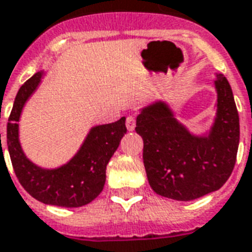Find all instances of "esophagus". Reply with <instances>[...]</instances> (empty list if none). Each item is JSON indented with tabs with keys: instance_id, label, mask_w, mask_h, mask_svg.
Here are the masks:
<instances>
[{
	"instance_id": "34e87169",
	"label": "esophagus",
	"mask_w": 252,
	"mask_h": 252,
	"mask_svg": "<svg viewBox=\"0 0 252 252\" xmlns=\"http://www.w3.org/2000/svg\"><path fill=\"white\" fill-rule=\"evenodd\" d=\"M126 126L128 130H133L134 126H136V119H134L133 116H128V118H126Z\"/></svg>"
}]
</instances>
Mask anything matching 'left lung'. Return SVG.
<instances>
[{"label": "left lung", "instance_id": "1", "mask_svg": "<svg viewBox=\"0 0 252 252\" xmlns=\"http://www.w3.org/2000/svg\"><path fill=\"white\" fill-rule=\"evenodd\" d=\"M217 118L207 136L191 134L164 101L141 109L136 132L143 137L149 185L158 195L191 201L220 189L233 172L239 145V115L223 74H217Z\"/></svg>", "mask_w": 252, "mask_h": 252}]
</instances>
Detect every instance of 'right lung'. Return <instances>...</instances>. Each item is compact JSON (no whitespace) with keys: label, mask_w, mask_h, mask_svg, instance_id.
<instances>
[{"label":"right lung","mask_w":252,"mask_h":252,"mask_svg":"<svg viewBox=\"0 0 252 252\" xmlns=\"http://www.w3.org/2000/svg\"><path fill=\"white\" fill-rule=\"evenodd\" d=\"M41 78L42 72H36L22 84L9 116L6 139L13 169L19 184L38 201L62 207L84 206L104 188L107 164L126 132V118L91 128L78 153L67 164L57 169L36 166L21 148L18 122L25 103L39 86Z\"/></svg>","instance_id":"right-lung-1"}]
</instances>
